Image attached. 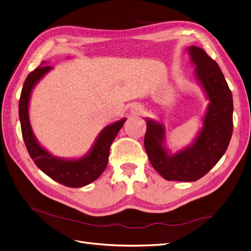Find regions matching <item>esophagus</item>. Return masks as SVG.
I'll return each instance as SVG.
<instances>
[{"label": "esophagus", "instance_id": "1", "mask_svg": "<svg viewBox=\"0 0 251 251\" xmlns=\"http://www.w3.org/2000/svg\"><path fill=\"white\" fill-rule=\"evenodd\" d=\"M130 113H131V115H134V116H141L144 113V108L141 104L134 103L130 107Z\"/></svg>", "mask_w": 251, "mask_h": 251}]
</instances>
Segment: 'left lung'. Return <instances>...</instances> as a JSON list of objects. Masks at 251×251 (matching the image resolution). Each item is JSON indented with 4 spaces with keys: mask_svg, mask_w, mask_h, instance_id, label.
Wrapping results in <instances>:
<instances>
[{
    "mask_svg": "<svg viewBox=\"0 0 251 251\" xmlns=\"http://www.w3.org/2000/svg\"><path fill=\"white\" fill-rule=\"evenodd\" d=\"M187 52L208 105L192 142L173 153L166 147L165 126L146 119L145 149L153 168L168 181L193 182L203 177L226 153L233 133V95L218 64L198 46Z\"/></svg>",
    "mask_w": 251,
    "mask_h": 251,
    "instance_id": "1",
    "label": "left lung"
}]
</instances>
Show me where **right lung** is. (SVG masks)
<instances>
[{
	"mask_svg": "<svg viewBox=\"0 0 251 251\" xmlns=\"http://www.w3.org/2000/svg\"><path fill=\"white\" fill-rule=\"evenodd\" d=\"M42 65L25 78L18 104V116L26 150L35 164L52 180L67 187H83L97 180L106 169L110 145L124 125L126 118L105 126L97 135L90 150L78 158L54 156L37 140L30 122L29 107L32 92L37 83L52 69L50 66Z\"/></svg>",
	"mask_w": 251,
	"mask_h": 251,
	"instance_id": "right-lung-1",
	"label": "right lung"
}]
</instances>
